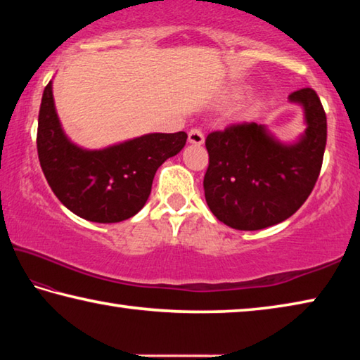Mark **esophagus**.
Instances as JSON below:
<instances>
[{
    "label": "esophagus",
    "mask_w": 360,
    "mask_h": 360,
    "mask_svg": "<svg viewBox=\"0 0 360 360\" xmlns=\"http://www.w3.org/2000/svg\"><path fill=\"white\" fill-rule=\"evenodd\" d=\"M188 143L191 144H203L205 143V135L203 131L200 129H192L191 131H188Z\"/></svg>",
    "instance_id": "1"
}]
</instances>
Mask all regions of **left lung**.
Instances as JSON below:
<instances>
[{"mask_svg": "<svg viewBox=\"0 0 360 360\" xmlns=\"http://www.w3.org/2000/svg\"><path fill=\"white\" fill-rule=\"evenodd\" d=\"M303 108L307 130L284 144L255 122L233 124L206 136L210 165L203 187L210 210L236 230H260L285 221L307 202L319 178L327 119L318 94L289 95Z\"/></svg>", "mask_w": 360, "mask_h": 360, "instance_id": "8db88e82", "label": "left lung"}]
</instances>
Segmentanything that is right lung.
I'll use <instances>...</instances> for the list:
<instances>
[{"label": "right lung", "mask_w": 360, "mask_h": 360, "mask_svg": "<svg viewBox=\"0 0 360 360\" xmlns=\"http://www.w3.org/2000/svg\"><path fill=\"white\" fill-rule=\"evenodd\" d=\"M186 139V131L149 133L105 149L79 148L60 124L52 81L42 94L36 138L42 173L60 202L90 222H120L141 211L158 167Z\"/></svg>", "instance_id": "add662e5"}]
</instances>
